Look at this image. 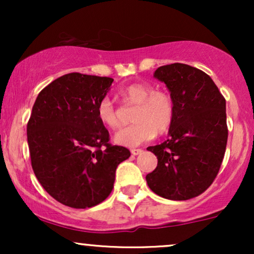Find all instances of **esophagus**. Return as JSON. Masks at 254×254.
I'll use <instances>...</instances> for the list:
<instances>
[{
	"instance_id": "obj_1",
	"label": "esophagus",
	"mask_w": 254,
	"mask_h": 254,
	"mask_svg": "<svg viewBox=\"0 0 254 254\" xmlns=\"http://www.w3.org/2000/svg\"><path fill=\"white\" fill-rule=\"evenodd\" d=\"M142 149H136V148H133V149H131V154L132 155H139V154H142Z\"/></svg>"
}]
</instances>
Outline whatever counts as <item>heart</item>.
<instances>
[{"label":"heart","mask_w":254,"mask_h":254,"mask_svg":"<svg viewBox=\"0 0 254 254\" xmlns=\"http://www.w3.org/2000/svg\"><path fill=\"white\" fill-rule=\"evenodd\" d=\"M119 94L125 105L136 109L131 117L133 124L116 133V143L136 147L150 141L156 133L165 135L170 131L176 118V103L170 92L154 89L149 83L133 82L125 86ZM97 116L100 123L110 129L121 127L119 111L109 98L99 101Z\"/></svg>","instance_id":"1"}]
</instances>
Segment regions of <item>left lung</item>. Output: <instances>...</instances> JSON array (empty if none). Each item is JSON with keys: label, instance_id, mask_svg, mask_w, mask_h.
<instances>
[{"label": "left lung", "instance_id": "8db88e82", "mask_svg": "<svg viewBox=\"0 0 254 254\" xmlns=\"http://www.w3.org/2000/svg\"><path fill=\"white\" fill-rule=\"evenodd\" d=\"M176 103V118L164 143L148 147L157 166L147 174L159 196L186 200L203 193L216 178L226 151V99L208 74L183 63L157 68Z\"/></svg>", "mask_w": 254, "mask_h": 254}]
</instances>
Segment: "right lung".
Returning <instances> with one entry per match:
<instances>
[{
    "instance_id": "right-lung-1",
    "label": "right lung",
    "mask_w": 254,
    "mask_h": 254,
    "mask_svg": "<svg viewBox=\"0 0 254 254\" xmlns=\"http://www.w3.org/2000/svg\"><path fill=\"white\" fill-rule=\"evenodd\" d=\"M113 78L70 72L38 94L27 123L31 164L44 190L75 209L110 196L116 168L130 150L110 143L97 106Z\"/></svg>"
}]
</instances>
